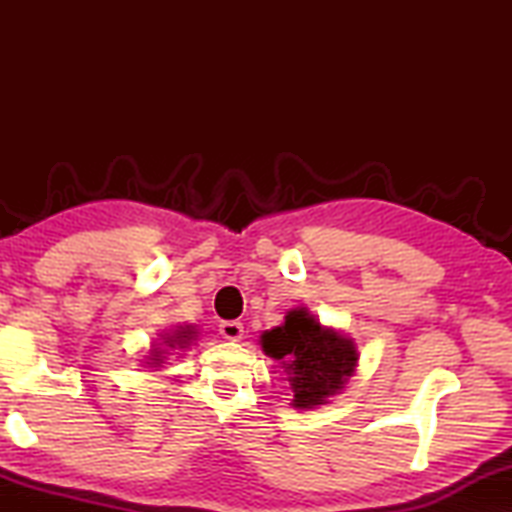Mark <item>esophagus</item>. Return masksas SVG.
<instances>
[{"label":"esophagus","mask_w":512,"mask_h":512,"mask_svg":"<svg viewBox=\"0 0 512 512\" xmlns=\"http://www.w3.org/2000/svg\"><path fill=\"white\" fill-rule=\"evenodd\" d=\"M219 332L223 339H228V341L244 339V325H241L239 320H223V323L219 325Z\"/></svg>","instance_id":"34e87169"}]
</instances>
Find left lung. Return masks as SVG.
<instances>
[{"label":"left lung","mask_w":512,"mask_h":512,"mask_svg":"<svg viewBox=\"0 0 512 512\" xmlns=\"http://www.w3.org/2000/svg\"><path fill=\"white\" fill-rule=\"evenodd\" d=\"M266 357L282 363L291 388V406L318 409L339 395L359 366L357 343L325 327L307 307L287 311L284 323L259 336Z\"/></svg>","instance_id":"1"}]
</instances>
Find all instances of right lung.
Here are the masks:
<instances>
[{
    "label": "right lung",
    "instance_id": "right-lung-1",
    "mask_svg": "<svg viewBox=\"0 0 512 512\" xmlns=\"http://www.w3.org/2000/svg\"><path fill=\"white\" fill-rule=\"evenodd\" d=\"M196 327L194 325H178L171 332H162L160 334V343L155 341L149 350V357H146V366L149 368H160L167 354L171 350H185L192 345V341H196Z\"/></svg>",
    "mask_w": 512,
    "mask_h": 512
}]
</instances>
